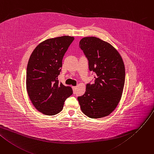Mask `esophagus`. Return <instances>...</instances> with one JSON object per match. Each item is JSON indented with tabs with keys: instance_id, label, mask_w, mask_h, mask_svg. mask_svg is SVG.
Instances as JSON below:
<instances>
[{
	"instance_id": "esophagus-1",
	"label": "esophagus",
	"mask_w": 154,
	"mask_h": 154,
	"mask_svg": "<svg viewBox=\"0 0 154 154\" xmlns=\"http://www.w3.org/2000/svg\"><path fill=\"white\" fill-rule=\"evenodd\" d=\"M72 88L74 94H75V91H76V89H77V87H72Z\"/></svg>"
}]
</instances>
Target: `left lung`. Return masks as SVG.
I'll list each match as a JSON object with an SVG mask.
<instances>
[{"label":"left lung","mask_w":154,"mask_h":154,"mask_svg":"<svg viewBox=\"0 0 154 154\" xmlns=\"http://www.w3.org/2000/svg\"><path fill=\"white\" fill-rule=\"evenodd\" d=\"M79 46L88 60L89 70L96 74L94 83L87 84L85 94L78 97L80 109L90 118L105 117L115 109L122 97L123 60L116 48L97 37L83 38Z\"/></svg>","instance_id":"1"}]
</instances>
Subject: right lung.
<instances>
[{
    "mask_svg": "<svg viewBox=\"0 0 154 154\" xmlns=\"http://www.w3.org/2000/svg\"><path fill=\"white\" fill-rule=\"evenodd\" d=\"M74 39L63 36L40 43L31 54L26 69V86L32 104L42 113L53 116L63 110L72 89L57 80L63 58Z\"/></svg>",
    "mask_w": 154,
    "mask_h": 154,
    "instance_id": "add662e5",
    "label": "right lung"
}]
</instances>
